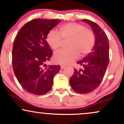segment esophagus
Masks as SVG:
<instances>
[{
  "mask_svg": "<svg viewBox=\"0 0 124 124\" xmlns=\"http://www.w3.org/2000/svg\"><path fill=\"white\" fill-rule=\"evenodd\" d=\"M65 68H66V66H64V65H61V69H63Z\"/></svg>",
  "mask_w": 124,
  "mask_h": 124,
  "instance_id": "34e87169",
  "label": "esophagus"
}]
</instances>
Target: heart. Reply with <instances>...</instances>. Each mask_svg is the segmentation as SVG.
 I'll return each mask as SVG.
<instances>
[{
  "label": "heart",
  "instance_id": "obj_1",
  "mask_svg": "<svg viewBox=\"0 0 124 124\" xmlns=\"http://www.w3.org/2000/svg\"><path fill=\"white\" fill-rule=\"evenodd\" d=\"M59 33L54 30L48 32L46 42L54 51L59 49L67 41L69 48L56 52L54 60L58 63L68 65L80 55L85 56L92 52L96 43V36L92 30L77 23H68L60 25Z\"/></svg>",
  "mask_w": 124,
  "mask_h": 124
}]
</instances>
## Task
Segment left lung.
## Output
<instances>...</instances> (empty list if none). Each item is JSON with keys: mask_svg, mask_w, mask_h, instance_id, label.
I'll use <instances>...</instances> for the list:
<instances>
[{"mask_svg": "<svg viewBox=\"0 0 124 124\" xmlns=\"http://www.w3.org/2000/svg\"><path fill=\"white\" fill-rule=\"evenodd\" d=\"M82 21L93 29L96 43L92 52L78 62L83 69L75 68L69 82L75 92L87 94L97 89L103 80L109 63V42L106 32L97 24L87 19Z\"/></svg>", "mask_w": 124, "mask_h": 124, "instance_id": "8db88e82", "label": "left lung"}]
</instances>
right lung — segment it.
Segmentation results:
<instances>
[{"mask_svg":"<svg viewBox=\"0 0 124 124\" xmlns=\"http://www.w3.org/2000/svg\"><path fill=\"white\" fill-rule=\"evenodd\" d=\"M56 19H33L17 34L12 50V66L20 85L28 93L43 95L53 85L54 77L60 65L47 67L52 51L46 42L48 32L61 22Z\"/></svg>","mask_w":124,"mask_h":124,"instance_id":"obj_1","label":"right lung"}]
</instances>
